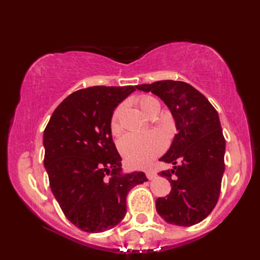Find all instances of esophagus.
I'll use <instances>...</instances> for the list:
<instances>
[{"mask_svg":"<svg viewBox=\"0 0 260 260\" xmlns=\"http://www.w3.org/2000/svg\"><path fill=\"white\" fill-rule=\"evenodd\" d=\"M146 176H147V179H148V180H153V179H155V178H156V173L154 172V171L148 170L147 172H146Z\"/></svg>","mask_w":260,"mask_h":260,"instance_id":"34e87169","label":"esophagus"}]
</instances>
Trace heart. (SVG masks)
<instances>
[{"label":"heart","instance_id":"heart-1","mask_svg":"<svg viewBox=\"0 0 260 260\" xmlns=\"http://www.w3.org/2000/svg\"><path fill=\"white\" fill-rule=\"evenodd\" d=\"M139 106L146 115L151 116L159 109V104L152 96H142L139 98ZM123 107L118 106L114 110L110 119V129L114 135L121 132L119 123L120 113ZM165 147L164 137L157 132L148 133H128L119 142V151L124 156L126 163L132 168H144L154 158L159 155Z\"/></svg>","mask_w":260,"mask_h":260}]
</instances>
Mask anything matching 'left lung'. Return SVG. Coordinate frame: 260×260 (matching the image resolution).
Masks as SVG:
<instances>
[{"label":"left lung","instance_id":"left-lung-1","mask_svg":"<svg viewBox=\"0 0 260 260\" xmlns=\"http://www.w3.org/2000/svg\"><path fill=\"white\" fill-rule=\"evenodd\" d=\"M164 102L175 120L178 134L159 158L172 163L162 171L171 192L158 198L156 211L168 223L190 227L201 222L218 202L224 172L225 140L219 115L208 99L183 81L161 80L137 85Z\"/></svg>","mask_w":260,"mask_h":260}]
</instances>
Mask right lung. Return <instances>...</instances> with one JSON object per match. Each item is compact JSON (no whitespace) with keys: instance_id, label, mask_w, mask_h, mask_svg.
I'll return each instance as SVG.
<instances>
[{"instance_id":"add662e5","label":"right lung","mask_w":260,"mask_h":260,"mask_svg":"<svg viewBox=\"0 0 260 260\" xmlns=\"http://www.w3.org/2000/svg\"><path fill=\"white\" fill-rule=\"evenodd\" d=\"M133 91V86L77 90L56 108L43 133L51 191L69 221L86 233L118 224L127 193L147 181L143 172L123 173L110 129L114 109Z\"/></svg>"}]
</instances>
